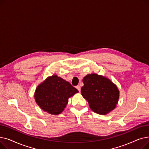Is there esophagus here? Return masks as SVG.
Returning <instances> with one entry per match:
<instances>
[{
	"instance_id": "1",
	"label": "esophagus",
	"mask_w": 149,
	"mask_h": 149,
	"mask_svg": "<svg viewBox=\"0 0 149 149\" xmlns=\"http://www.w3.org/2000/svg\"><path fill=\"white\" fill-rule=\"evenodd\" d=\"M76 88H77V89L79 91V92H80V90H81V88H80V86L79 85H78V86H76Z\"/></svg>"
}]
</instances>
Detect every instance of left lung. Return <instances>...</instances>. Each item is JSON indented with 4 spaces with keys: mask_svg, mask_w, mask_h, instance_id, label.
<instances>
[{
    "mask_svg": "<svg viewBox=\"0 0 149 149\" xmlns=\"http://www.w3.org/2000/svg\"><path fill=\"white\" fill-rule=\"evenodd\" d=\"M83 83L81 95L88 101L92 111L106 115L115 109L120 98V91L110 79L93 73L86 75Z\"/></svg>",
    "mask_w": 149,
    "mask_h": 149,
    "instance_id": "obj_1",
    "label": "left lung"
}]
</instances>
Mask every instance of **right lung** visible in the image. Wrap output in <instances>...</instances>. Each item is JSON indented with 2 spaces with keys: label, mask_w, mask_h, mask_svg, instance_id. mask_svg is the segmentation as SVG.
Instances as JSON below:
<instances>
[{
  "label": "right lung",
  "mask_w": 149,
  "mask_h": 149,
  "mask_svg": "<svg viewBox=\"0 0 149 149\" xmlns=\"http://www.w3.org/2000/svg\"><path fill=\"white\" fill-rule=\"evenodd\" d=\"M78 92L79 91L68 81L53 74L37 86L34 99L43 111L57 115L64 111L68 99Z\"/></svg>",
  "instance_id": "add662e5"
}]
</instances>
